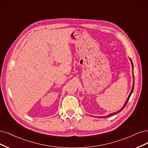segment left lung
Listing matches in <instances>:
<instances>
[{"instance_id":"obj_1","label":"left lung","mask_w":148,"mask_h":148,"mask_svg":"<svg viewBox=\"0 0 148 148\" xmlns=\"http://www.w3.org/2000/svg\"><path fill=\"white\" fill-rule=\"evenodd\" d=\"M130 61H131V63H132V68H133V63H132V61L131 60V59H130ZM133 78H134V75L133 76ZM133 88H134V79H133V87H132V91H131V92H130V95H129V96H128V98H127V101H126V102L125 103V104H124V105H123V106L121 108V109L120 111H117V112H114V113H112V114H109V116H108L107 117H109V116H112V115H114V114H117V113H118V112H121L122 109L125 108V106L127 105V103H128V100H129V99H130V96H131V95H132V92H133Z\"/></svg>"}]
</instances>
